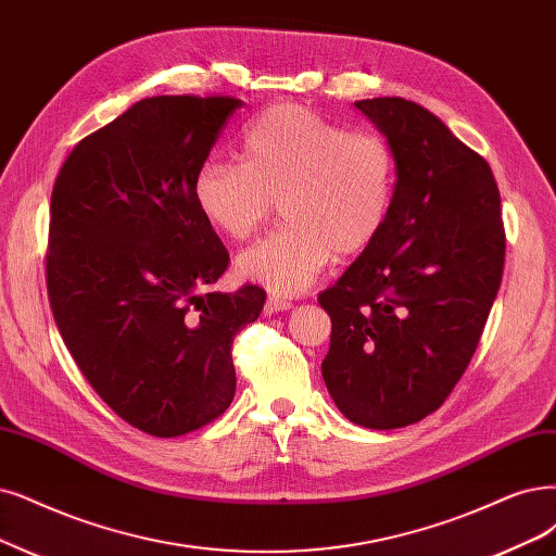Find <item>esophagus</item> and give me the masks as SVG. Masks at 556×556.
I'll list each match as a JSON object with an SVG mask.
<instances>
[{
  "instance_id": "obj_1",
  "label": "esophagus",
  "mask_w": 556,
  "mask_h": 556,
  "mask_svg": "<svg viewBox=\"0 0 556 556\" xmlns=\"http://www.w3.org/2000/svg\"><path fill=\"white\" fill-rule=\"evenodd\" d=\"M291 306H293L291 300H283V298L270 295V298L265 300V304H263V314H265V316H275V314H279V312H289Z\"/></svg>"
}]
</instances>
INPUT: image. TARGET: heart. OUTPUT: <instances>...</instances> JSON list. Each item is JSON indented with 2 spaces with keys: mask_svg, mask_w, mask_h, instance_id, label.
<instances>
[{
  "mask_svg": "<svg viewBox=\"0 0 556 556\" xmlns=\"http://www.w3.org/2000/svg\"><path fill=\"white\" fill-rule=\"evenodd\" d=\"M194 203L213 231L247 240L281 208L283 229L236 258L240 279L277 298L309 291L332 256H357L382 233L396 157L374 132H351L300 105H275L240 139V164L203 162Z\"/></svg>",
  "mask_w": 556,
  "mask_h": 556,
  "instance_id": "heart-1",
  "label": "heart"
}]
</instances>
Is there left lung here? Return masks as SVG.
<instances>
[{"instance_id": "1", "label": "left lung", "mask_w": 556, "mask_h": 556, "mask_svg": "<svg viewBox=\"0 0 556 556\" xmlns=\"http://www.w3.org/2000/svg\"><path fill=\"white\" fill-rule=\"evenodd\" d=\"M396 157L376 242L318 295L332 318L323 380L357 426L417 424L475 355L504 273V224L488 162L405 98L357 100Z\"/></svg>"}]
</instances>
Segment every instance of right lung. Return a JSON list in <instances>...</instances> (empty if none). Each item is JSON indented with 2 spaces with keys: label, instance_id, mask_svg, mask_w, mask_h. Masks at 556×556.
<instances>
[{
  "label": "right lung",
  "instance_id": "add662e5",
  "mask_svg": "<svg viewBox=\"0 0 556 556\" xmlns=\"http://www.w3.org/2000/svg\"><path fill=\"white\" fill-rule=\"evenodd\" d=\"M242 100L143 98L81 139L50 201L48 295L96 394L130 426L176 438L236 394L233 337L265 293L213 291L229 252L194 203L201 164Z\"/></svg>",
  "mask_w": 556,
  "mask_h": 556
}]
</instances>
